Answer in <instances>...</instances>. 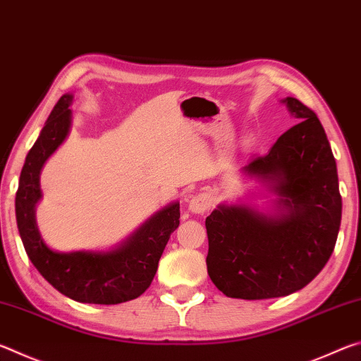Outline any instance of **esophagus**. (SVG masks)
<instances>
[{"mask_svg": "<svg viewBox=\"0 0 361 361\" xmlns=\"http://www.w3.org/2000/svg\"><path fill=\"white\" fill-rule=\"evenodd\" d=\"M212 207V197L207 192H200V194H194L189 197L188 202V209L191 213H195V215H202L207 210H210Z\"/></svg>", "mask_w": 361, "mask_h": 361, "instance_id": "esophagus-1", "label": "esophagus"}]
</instances>
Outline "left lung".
Masks as SVG:
<instances>
[{
    "mask_svg": "<svg viewBox=\"0 0 361 361\" xmlns=\"http://www.w3.org/2000/svg\"><path fill=\"white\" fill-rule=\"evenodd\" d=\"M298 124L242 173L276 195L271 212L219 204L205 219L207 271L226 296L291 295L319 276L341 226L338 169L317 114L298 99L282 100Z\"/></svg>",
    "mask_w": 361,
    "mask_h": 361,
    "instance_id": "1",
    "label": "left lung"
}]
</instances>
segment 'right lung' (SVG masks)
Returning a JSON list of instances; mask_svg holds the SVG:
<instances>
[{
    "instance_id": "add662e5",
    "label": "right lung",
    "mask_w": 361,
    "mask_h": 361,
    "mask_svg": "<svg viewBox=\"0 0 361 361\" xmlns=\"http://www.w3.org/2000/svg\"><path fill=\"white\" fill-rule=\"evenodd\" d=\"M71 94L60 97L28 151L16 194V218L30 261L54 288L78 302L119 304L149 288L159 259L180 224V202L154 213L124 242L108 252H56L49 248L36 224V204L42 197L41 169L68 137Z\"/></svg>"
}]
</instances>
